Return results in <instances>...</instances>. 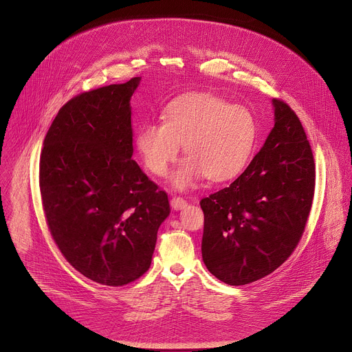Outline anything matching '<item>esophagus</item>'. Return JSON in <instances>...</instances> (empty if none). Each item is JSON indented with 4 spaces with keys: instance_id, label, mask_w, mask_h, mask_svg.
Returning <instances> with one entry per match:
<instances>
[{
    "instance_id": "34e87169",
    "label": "esophagus",
    "mask_w": 352,
    "mask_h": 352,
    "mask_svg": "<svg viewBox=\"0 0 352 352\" xmlns=\"http://www.w3.org/2000/svg\"><path fill=\"white\" fill-rule=\"evenodd\" d=\"M186 200L185 199H182V197H179V196H174L173 199H171V207L174 208V210H182V208H185L186 207Z\"/></svg>"
}]
</instances>
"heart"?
I'll return each instance as SVG.
<instances>
[{
	"instance_id": "heart-1",
	"label": "heart",
	"mask_w": 352,
	"mask_h": 352,
	"mask_svg": "<svg viewBox=\"0 0 352 352\" xmlns=\"http://www.w3.org/2000/svg\"><path fill=\"white\" fill-rule=\"evenodd\" d=\"M163 120L141 126L137 148L145 167L164 177L184 145L186 157L171 177L177 189L192 188L204 177L214 182L238 177L256 146L254 116L214 95L175 100L164 109Z\"/></svg>"
}]
</instances>
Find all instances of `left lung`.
I'll return each mask as SVG.
<instances>
[{"instance_id":"obj_1","label":"left lung","mask_w":352,"mask_h":352,"mask_svg":"<svg viewBox=\"0 0 352 352\" xmlns=\"http://www.w3.org/2000/svg\"><path fill=\"white\" fill-rule=\"evenodd\" d=\"M275 126L248 168L208 197L201 256L230 286L256 282L279 268L297 248L311 211L315 163L294 110L272 99Z\"/></svg>"}]
</instances>
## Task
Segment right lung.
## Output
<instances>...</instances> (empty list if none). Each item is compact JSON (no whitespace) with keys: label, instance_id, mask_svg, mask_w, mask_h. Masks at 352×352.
<instances>
[{"label":"right lung","instance_id":"right-lung-1","mask_svg":"<svg viewBox=\"0 0 352 352\" xmlns=\"http://www.w3.org/2000/svg\"><path fill=\"white\" fill-rule=\"evenodd\" d=\"M141 77L72 98L40 156L51 236L67 263L104 286H124L151 267L168 197L133 160L130 99Z\"/></svg>","mask_w":352,"mask_h":352}]
</instances>
